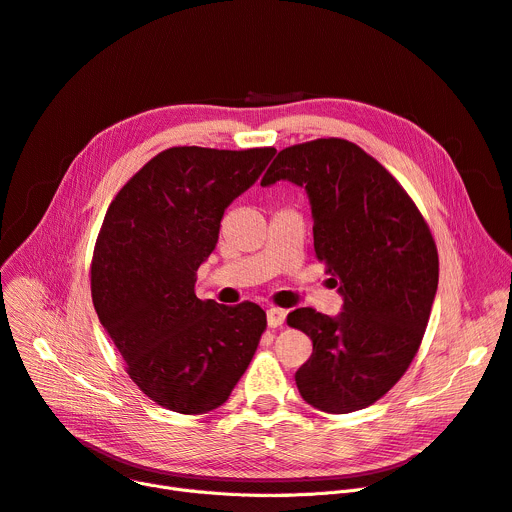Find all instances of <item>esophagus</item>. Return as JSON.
I'll return each mask as SVG.
<instances>
[{
  "label": "esophagus",
  "instance_id": "1",
  "mask_svg": "<svg viewBox=\"0 0 512 512\" xmlns=\"http://www.w3.org/2000/svg\"><path fill=\"white\" fill-rule=\"evenodd\" d=\"M267 313V326L270 328H280L286 319V311L278 309V307H270L265 311Z\"/></svg>",
  "mask_w": 512,
  "mask_h": 512
}]
</instances>
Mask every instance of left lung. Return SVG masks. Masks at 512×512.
<instances>
[{"mask_svg": "<svg viewBox=\"0 0 512 512\" xmlns=\"http://www.w3.org/2000/svg\"><path fill=\"white\" fill-rule=\"evenodd\" d=\"M278 180L307 191L315 255L344 301L336 317L311 307L288 313V326L313 340L297 388L324 413L365 409L419 351L438 290L434 236L396 178L344 139L282 149L261 186Z\"/></svg>", "mask_w": 512, "mask_h": 512, "instance_id": "1", "label": "left lung"}]
</instances>
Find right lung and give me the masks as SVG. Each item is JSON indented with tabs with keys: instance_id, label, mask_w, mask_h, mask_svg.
Returning <instances> with one entry per match:
<instances>
[{
	"instance_id": "add662e5",
	"label": "right lung",
	"mask_w": 512,
	"mask_h": 512,
	"mask_svg": "<svg viewBox=\"0 0 512 512\" xmlns=\"http://www.w3.org/2000/svg\"><path fill=\"white\" fill-rule=\"evenodd\" d=\"M274 155V147H172L107 207L91 263L93 305L130 380L159 407L184 415L218 409L257 351L265 311L249 301H201L195 282L226 207Z\"/></svg>"
}]
</instances>
